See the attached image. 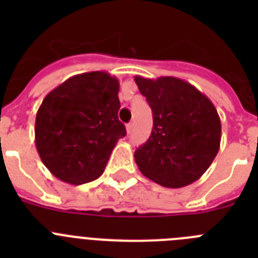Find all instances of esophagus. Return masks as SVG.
<instances>
[{"mask_svg":"<svg viewBox=\"0 0 258 258\" xmlns=\"http://www.w3.org/2000/svg\"><path fill=\"white\" fill-rule=\"evenodd\" d=\"M132 132H133V122H129V124L126 125V133L131 134Z\"/></svg>","mask_w":258,"mask_h":258,"instance_id":"1","label":"esophagus"}]
</instances>
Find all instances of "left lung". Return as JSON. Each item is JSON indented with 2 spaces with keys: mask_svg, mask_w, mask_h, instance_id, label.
Instances as JSON below:
<instances>
[{
  "mask_svg": "<svg viewBox=\"0 0 258 258\" xmlns=\"http://www.w3.org/2000/svg\"><path fill=\"white\" fill-rule=\"evenodd\" d=\"M134 81L154 118L151 136L134 152L138 169L168 188L198 181L220 150L221 120L214 104L177 77L136 76Z\"/></svg>",
  "mask_w": 258,
  "mask_h": 258,
  "instance_id": "8db88e82",
  "label": "left lung"
}]
</instances>
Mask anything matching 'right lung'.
<instances>
[{
    "mask_svg": "<svg viewBox=\"0 0 258 258\" xmlns=\"http://www.w3.org/2000/svg\"><path fill=\"white\" fill-rule=\"evenodd\" d=\"M118 80L104 71L70 77L44 98L35 142L54 177L70 184L99 178L126 131L118 121Z\"/></svg>",
    "mask_w": 258,
    "mask_h": 258,
    "instance_id": "add662e5",
    "label": "right lung"
}]
</instances>
